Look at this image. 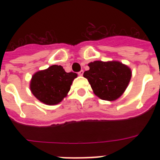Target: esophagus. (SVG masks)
I'll return each instance as SVG.
<instances>
[{
  "label": "esophagus",
  "instance_id": "1",
  "mask_svg": "<svg viewBox=\"0 0 160 160\" xmlns=\"http://www.w3.org/2000/svg\"><path fill=\"white\" fill-rule=\"evenodd\" d=\"M83 73H84V71H83V70H81V71H79L78 73L79 76H82L83 75Z\"/></svg>",
  "mask_w": 160,
  "mask_h": 160
}]
</instances>
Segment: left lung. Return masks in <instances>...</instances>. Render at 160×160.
I'll return each mask as SVG.
<instances>
[{
    "label": "left lung",
    "instance_id": "left-lung-1",
    "mask_svg": "<svg viewBox=\"0 0 160 160\" xmlns=\"http://www.w3.org/2000/svg\"><path fill=\"white\" fill-rule=\"evenodd\" d=\"M90 70L85 71L93 92L106 101H114L125 92L131 81V68L118 61H94L88 64Z\"/></svg>",
    "mask_w": 160,
    "mask_h": 160
}]
</instances>
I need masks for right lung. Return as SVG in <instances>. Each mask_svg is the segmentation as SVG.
<instances>
[{"label":"right lung","mask_w":160,"mask_h":160,"mask_svg":"<svg viewBox=\"0 0 160 160\" xmlns=\"http://www.w3.org/2000/svg\"><path fill=\"white\" fill-rule=\"evenodd\" d=\"M77 77L75 73H66L62 66L53 65L36 72L32 76L29 88L32 94L44 104L56 105L67 96L72 82Z\"/></svg>","instance_id":"add662e5"}]
</instances>
